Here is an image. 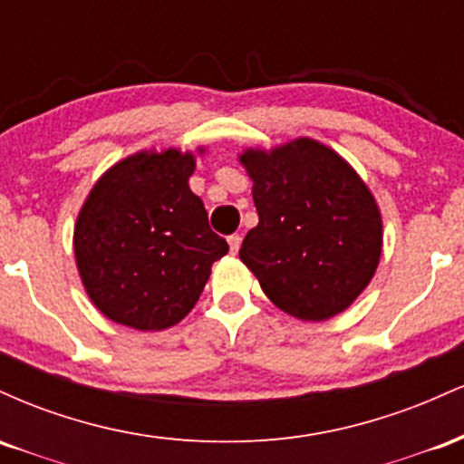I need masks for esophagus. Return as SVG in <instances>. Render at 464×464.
<instances>
[{"label":"esophagus","instance_id":"1","mask_svg":"<svg viewBox=\"0 0 464 464\" xmlns=\"http://www.w3.org/2000/svg\"><path fill=\"white\" fill-rule=\"evenodd\" d=\"M227 239H228V248H231V253L236 255L239 250V244H242V236H239V233H233V236H228Z\"/></svg>","mask_w":464,"mask_h":464}]
</instances>
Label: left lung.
I'll use <instances>...</instances> for the list:
<instances>
[{"mask_svg": "<svg viewBox=\"0 0 464 464\" xmlns=\"http://www.w3.org/2000/svg\"><path fill=\"white\" fill-rule=\"evenodd\" d=\"M259 225L239 248L264 295L299 321H327L371 284L384 225L369 185L324 143L299 137L246 148Z\"/></svg>", "mask_w": 464, "mask_h": 464, "instance_id": "obj_1", "label": "left lung"}]
</instances>
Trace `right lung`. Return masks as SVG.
<instances>
[{"label": "right lung", "instance_id": "add662e5", "mask_svg": "<svg viewBox=\"0 0 464 464\" xmlns=\"http://www.w3.org/2000/svg\"><path fill=\"white\" fill-rule=\"evenodd\" d=\"M196 152L141 150L95 180L73 227L80 281L109 321L163 332L200 299L228 244L189 189Z\"/></svg>", "mask_w": 464, "mask_h": 464}]
</instances>
